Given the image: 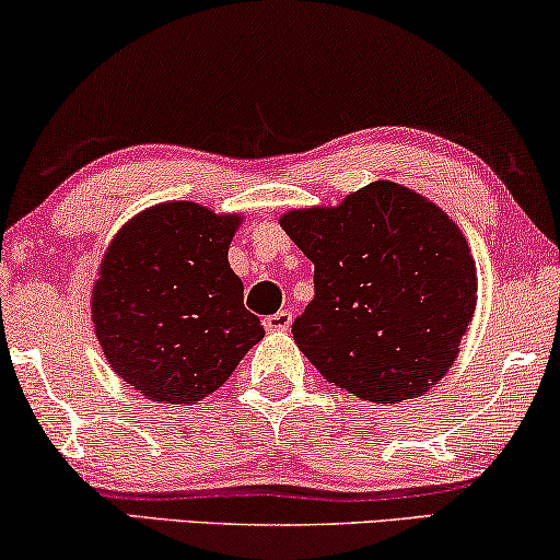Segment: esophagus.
<instances>
[{
  "instance_id": "esophagus-1",
  "label": "esophagus",
  "mask_w": 560,
  "mask_h": 560,
  "mask_svg": "<svg viewBox=\"0 0 560 560\" xmlns=\"http://www.w3.org/2000/svg\"><path fill=\"white\" fill-rule=\"evenodd\" d=\"M264 327L269 329V332H287V329H291V312L281 310L277 314H271V317L264 319Z\"/></svg>"
}]
</instances>
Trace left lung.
I'll list each match as a JSON object with an SVG mask.
<instances>
[{"label":"left lung","mask_w":560,"mask_h":560,"mask_svg":"<svg viewBox=\"0 0 560 560\" xmlns=\"http://www.w3.org/2000/svg\"><path fill=\"white\" fill-rule=\"evenodd\" d=\"M281 228L314 264V299L294 322L312 365L362 400L436 385L477 304L475 261L444 210L373 183L337 208L291 210Z\"/></svg>","instance_id":"1"}]
</instances>
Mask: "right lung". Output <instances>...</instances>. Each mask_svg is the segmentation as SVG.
Here are the masks:
<instances>
[{
	"mask_svg": "<svg viewBox=\"0 0 560 560\" xmlns=\"http://www.w3.org/2000/svg\"><path fill=\"white\" fill-rule=\"evenodd\" d=\"M238 215L154 205L116 235L93 287V325L126 383L156 404H195L264 337L228 264Z\"/></svg>",
	"mask_w": 560,
	"mask_h": 560,
	"instance_id": "right-lung-1",
	"label": "right lung"
}]
</instances>
